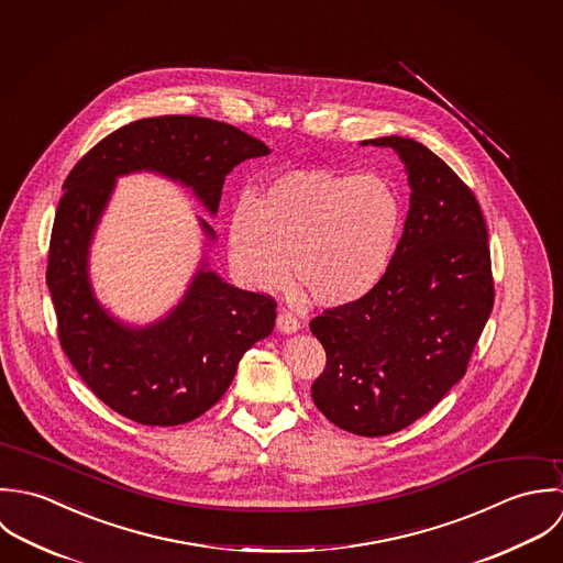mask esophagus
I'll return each instance as SVG.
<instances>
[{"instance_id":"34e87169","label":"esophagus","mask_w":563,"mask_h":563,"mask_svg":"<svg viewBox=\"0 0 563 563\" xmlns=\"http://www.w3.org/2000/svg\"><path fill=\"white\" fill-rule=\"evenodd\" d=\"M276 329L280 333H296V331H300V320L296 316H291L289 311H280L276 318Z\"/></svg>"}]
</instances>
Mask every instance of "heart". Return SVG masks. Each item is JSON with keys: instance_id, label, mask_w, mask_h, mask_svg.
Returning a JSON list of instances; mask_svg holds the SVG:
<instances>
[{"instance_id": "1", "label": "heart", "mask_w": 563, "mask_h": 563, "mask_svg": "<svg viewBox=\"0 0 563 563\" xmlns=\"http://www.w3.org/2000/svg\"><path fill=\"white\" fill-rule=\"evenodd\" d=\"M400 202L378 176L294 169L258 200L243 198L228 225L236 274L254 289L291 276L324 307L361 300L380 280L394 252Z\"/></svg>"}]
</instances>
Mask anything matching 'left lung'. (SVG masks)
I'll return each mask as SVG.
<instances>
[{"mask_svg":"<svg viewBox=\"0 0 563 563\" xmlns=\"http://www.w3.org/2000/svg\"><path fill=\"white\" fill-rule=\"evenodd\" d=\"M369 143L405 161L411 207L374 289L311 320L327 350L311 396L339 429L380 438L429 413L465 374L494 307V276L472 189L413 139Z\"/></svg>","mask_w":563,"mask_h":563,"instance_id":"obj_1","label":"left lung"}]
</instances>
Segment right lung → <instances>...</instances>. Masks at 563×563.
Wrapping results in <instances>:
<instances>
[{
	"mask_svg": "<svg viewBox=\"0 0 563 563\" xmlns=\"http://www.w3.org/2000/svg\"><path fill=\"white\" fill-rule=\"evenodd\" d=\"M265 154L263 141L224 121L163 114L117 128L65 178L45 272L58 341L89 389L119 416L147 427L200 418L224 396L243 352L272 333L276 300L236 289L202 267L163 322L141 331L114 322L96 302L87 276L89 241L114 178L161 172L218 213L225 174ZM202 225L213 239V228Z\"/></svg>",
	"mask_w": 563,
	"mask_h": 563,
	"instance_id": "add662e5",
	"label": "right lung"
}]
</instances>
